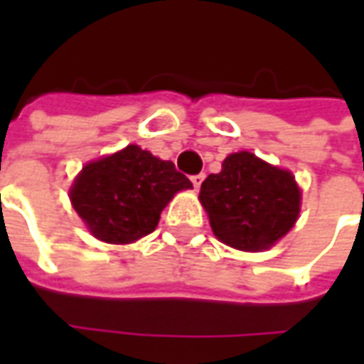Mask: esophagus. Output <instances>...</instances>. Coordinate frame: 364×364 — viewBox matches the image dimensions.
<instances>
[{
  "mask_svg": "<svg viewBox=\"0 0 364 364\" xmlns=\"http://www.w3.org/2000/svg\"><path fill=\"white\" fill-rule=\"evenodd\" d=\"M191 181H193V187H195V189H198V187L203 185V181H205V173L193 175V177H191Z\"/></svg>",
  "mask_w": 364,
  "mask_h": 364,
  "instance_id": "obj_1",
  "label": "esophagus"
}]
</instances>
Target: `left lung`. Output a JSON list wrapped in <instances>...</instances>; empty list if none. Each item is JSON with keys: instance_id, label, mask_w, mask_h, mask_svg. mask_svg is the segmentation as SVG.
<instances>
[{"instance_id": "left-lung-1", "label": "left lung", "mask_w": 364, "mask_h": 364, "mask_svg": "<svg viewBox=\"0 0 364 364\" xmlns=\"http://www.w3.org/2000/svg\"><path fill=\"white\" fill-rule=\"evenodd\" d=\"M210 228L222 244L240 252H263L287 236L300 214L294 175L252 151L230 154L220 173L200 185Z\"/></svg>"}]
</instances>
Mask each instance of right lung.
<instances>
[{"mask_svg":"<svg viewBox=\"0 0 364 364\" xmlns=\"http://www.w3.org/2000/svg\"><path fill=\"white\" fill-rule=\"evenodd\" d=\"M185 189H193V183L173 161L130 144L85 164L70 189V200L97 240L132 244L156 230L161 210Z\"/></svg>","mask_w":364,"mask_h":364,"instance_id":"1","label":"right lung"}]
</instances>
